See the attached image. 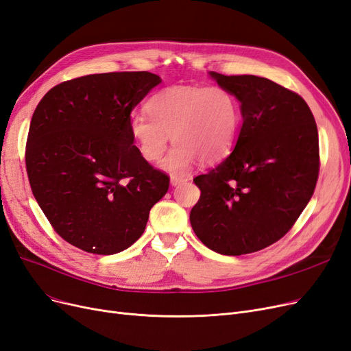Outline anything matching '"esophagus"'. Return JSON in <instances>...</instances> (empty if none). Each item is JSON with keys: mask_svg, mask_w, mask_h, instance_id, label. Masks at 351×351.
<instances>
[{"mask_svg": "<svg viewBox=\"0 0 351 351\" xmlns=\"http://www.w3.org/2000/svg\"><path fill=\"white\" fill-rule=\"evenodd\" d=\"M184 181H187V178H184V177H178V176H171V177H170V183H171V186L183 184Z\"/></svg>", "mask_w": 351, "mask_h": 351, "instance_id": "esophagus-1", "label": "esophagus"}]
</instances>
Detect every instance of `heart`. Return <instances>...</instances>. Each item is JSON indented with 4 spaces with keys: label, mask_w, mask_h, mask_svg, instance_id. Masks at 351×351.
Returning <instances> with one entry per match:
<instances>
[{
    "label": "heart",
    "mask_w": 351,
    "mask_h": 351,
    "mask_svg": "<svg viewBox=\"0 0 351 351\" xmlns=\"http://www.w3.org/2000/svg\"><path fill=\"white\" fill-rule=\"evenodd\" d=\"M147 110L149 116L132 114L130 135L148 162L161 160L171 136L174 147L161 167L174 176L187 174L197 160H222L232 149L241 123L237 97L219 86L161 90L148 100Z\"/></svg>",
    "instance_id": "b5f03b06"
}]
</instances>
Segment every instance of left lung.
Returning a JSON list of instances; mask_svg holds the SVG:
<instances>
[{"label":"left lung","instance_id":"8db88e82","mask_svg":"<svg viewBox=\"0 0 351 351\" xmlns=\"http://www.w3.org/2000/svg\"><path fill=\"white\" fill-rule=\"evenodd\" d=\"M241 103L243 126L231 155L193 178L202 195L190 223L223 256L279 241L306 208L319 171L318 129L305 100L267 78L209 72Z\"/></svg>","mask_w":351,"mask_h":351}]
</instances>
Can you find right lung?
I'll list each match as a JSON object with an SVG mask.
<instances>
[{"label":"right lung","mask_w":351,"mask_h":351,"mask_svg":"<svg viewBox=\"0 0 351 351\" xmlns=\"http://www.w3.org/2000/svg\"><path fill=\"white\" fill-rule=\"evenodd\" d=\"M161 78L106 72L58 84L33 113L26 168L34 199L66 243L110 256L143 234L170 178L145 161L130 113Z\"/></svg>","instance_id":"obj_1"}]
</instances>
